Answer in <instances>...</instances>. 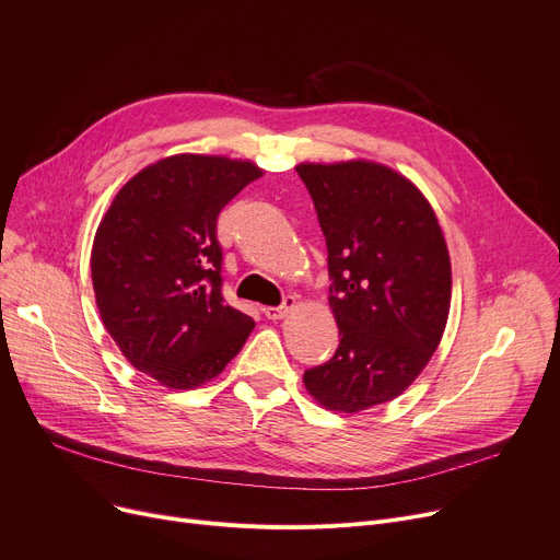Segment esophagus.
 Listing matches in <instances>:
<instances>
[{"instance_id":"obj_1","label":"esophagus","mask_w":560,"mask_h":560,"mask_svg":"<svg viewBox=\"0 0 560 560\" xmlns=\"http://www.w3.org/2000/svg\"><path fill=\"white\" fill-rule=\"evenodd\" d=\"M293 307H295V295H287V299L282 301V305H278V307H265V316L271 318V320H280V318H284Z\"/></svg>"}]
</instances>
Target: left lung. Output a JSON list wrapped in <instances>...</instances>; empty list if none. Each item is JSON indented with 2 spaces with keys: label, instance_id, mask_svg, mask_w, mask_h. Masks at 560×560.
Here are the masks:
<instances>
[{
  "label": "left lung",
  "instance_id": "1",
  "mask_svg": "<svg viewBox=\"0 0 560 560\" xmlns=\"http://www.w3.org/2000/svg\"><path fill=\"white\" fill-rule=\"evenodd\" d=\"M327 244L339 348L305 371L325 409L357 413L398 398L436 352L452 299L443 230L424 194L373 160L301 162Z\"/></svg>",
  "mask_w": 560,
  "mask_h": 560
}]
</instances>
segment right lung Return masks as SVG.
<instances>
[{
  "mask_svg": "<svg viewBox=\"0 0 560 560\" xmlns=\"http://www.w3.org/2000/svg\"><path fill=\"white\" fill-rule=\"evenodd\" d=\"M261 170L250 160L178 153L130 178L92 244L98 314L121 354L167 388L214 380L253 318L223 303L217 217Z\"/></svg>",
  "mask_w": 560,
  "mask_h": 560,
  "instance_id": "obj_1",
  "label": "right lung"
}]
</instances>
